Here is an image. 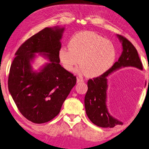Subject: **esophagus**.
Masks as SVG:
<instances>
[{"label":"esophagus","mask_w":149,"mask_h":149,"mask_svg":"<svg viewBox=\"0 0 149 149\" xmlns=\"http://www.w3.org/2000/svg\"><path fill=\"white\" fill-rule=\"evenodd\" d=\"M81 82H84V80L82 79V78H77V83H81Z\"/></svg>","instance_id":"1"}]
</instances>
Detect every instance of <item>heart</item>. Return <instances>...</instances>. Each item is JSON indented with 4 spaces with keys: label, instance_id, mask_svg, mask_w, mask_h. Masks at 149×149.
<instances>
[{
    "label": "heart",
    "instance_id": "heart-1",
    "mask_svg": "<svg viewBox=\"0 0 149 149\" xmlns=\"http://www.w3.org/2000/svg\"><path fill=\"white\" fill-rule=\"evenodd\" d=\"M113 42L91 31L76 33L69 42V48L63 47L58 58L66 71L73 72L78 63L80 71L87 77L95 78L104 73L116 58Z\"/></svg>",
    "mask_w": 149,
    "mask_h": 149
}]
</instances>
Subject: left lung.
<instances>
[{
  "label": "left lung",
  "instance_id": "obj_1",
  "mask_svg": "<svg viewBox=\"0 0 149 149\" xmlns=\"http://www.w3.org/2000/svg\"><path fill=\"white\" fill-rule=\"evenodd\" d=\"M116 36L122 44L121 55L108 71L99 77L88 80V89L84 99L86 112L89 119L93 124L102 128H113L123 123L111 116L108 111V77L122 67H133L143 70L142 63L136 49L127 39L120 35Z\"/></svg>",
  "mask_w": 149,
  "mask_h": 149
}]
</instances>
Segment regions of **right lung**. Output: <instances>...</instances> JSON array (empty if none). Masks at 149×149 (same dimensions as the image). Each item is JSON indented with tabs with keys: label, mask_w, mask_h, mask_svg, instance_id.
Returning a JSON list of instances; mask_svg holds the SVG:
<instances>
[{
	"label": "right lung",
	"mask_w": 149,
	"mask_h": 149,
	"mask_svg": "<svg viewBox=\"0 0 149 149\" xmlns=\"http://www.w3.org/2000/svg\"><path fill=\"white\" fill-rule=\"evenodd\" d=\"M65 28L47 27L19 47L10 67L8 89L25 118L41 124L60 113L77 78L60 64V50ZM42 55L49 61L38 70L31 64Z\"/></svg>",
	"instance_id": "1"
}]
</instances>
